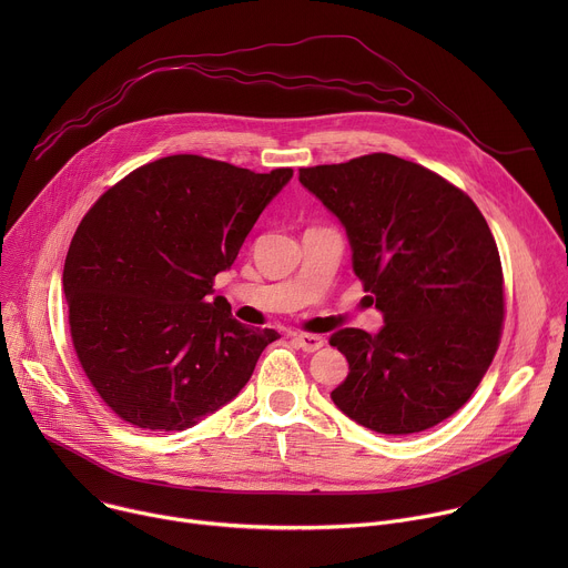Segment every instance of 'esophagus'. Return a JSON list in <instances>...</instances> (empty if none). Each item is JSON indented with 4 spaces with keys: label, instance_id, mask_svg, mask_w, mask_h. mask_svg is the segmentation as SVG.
<instances>
[{
    "label": "esophagus",
    "instance_id": "esophagus-1",
    "mask_svg": "<svg viewBox=\"0 0 568 568\" xmlns=\"http://www.w3.org/2000/svg\"><path fill=\"white\" fill-rule=\"evenodd\" d=\"M294 342H296V346L303 348L305 353H314V351L323 348V344H326V339H323V337H318V335H305V333L294 335Z\"/></svg>",
    "mask_w": 568,
    "mask_h": 568
}]
</instances>
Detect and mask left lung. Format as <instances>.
I'll return each instance as SVG.
<instances>
[{
	"mask_svg": "<svg viewBox=\"0 0 568 568\" xmlns=\"http://www.w3.org/2000/svg\"><path fill=\"white\" fill-rule=\"evenodd\" d=\"M298 182L346 229L353 272L384 316L375 335H331L348 359L331 393L337 409L390 436L443 423L501 337L504 274L488 222L440 175L386 152L301 169Z\"/></svg>",
	"mask_w": 568,
	"mask_h": 568,
	"instance_id": "left-lung-1",
	"label": "left lung"
}]
</instances>
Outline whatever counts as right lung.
Instances as JSON below:
<instances>
[{
	"label": "right lung",
	"instance_id": "1",
	"mask_svg": "<svg viewBox=\"0 0 568 568\" xmlns=\"http://www.w3.org/2000/svg\"><path fill=\"white\" fill-rule=\"evenodd\" d=\"M290 180L292 169L173 154L130 173L80 222L62 272L71 339L121 420L184 432L250 382L281 335L235 321L211 296L213 278Z\"/></svg>",
	"mask_w": 568,
	"mask_h": 568
}]
</instances>
